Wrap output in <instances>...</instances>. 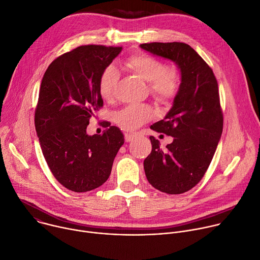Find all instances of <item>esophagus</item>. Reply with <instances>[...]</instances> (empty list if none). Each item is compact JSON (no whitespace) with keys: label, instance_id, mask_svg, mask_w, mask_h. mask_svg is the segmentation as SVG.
Wrapping results in <instances>:
<instances>
[{"label":"esophagus","instance_id":"esophagus-1","mask_svg":"<svg viewBox=\"0 0 260 260\" xmlns=\"http://www.w3.org/2000/svg\"><path fill=\"white\" fill-rule=\"evenodd\" d=\"M135 135L134 134H128V133H125L124 134V141L125 142H131V141H133L134 139H135Z\"/></svg>","mask_w":260,"mask_h":260}]
</instances>
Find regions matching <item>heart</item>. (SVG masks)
I'll list each match as a JSON object with an SVG mask.
<instances>
[{"instance_id": "1", "label": "heart", "mask_w": 260, "mask_h": 260, "mask_svg": "<svg viewBox=\"0 0 260 260\" xmlns=\"http://www.w3.org/2000/svg\"><path fill=\"white\" fill-rule=\"evenodd\" d=\"M124 64L137 76L148 82V91L160 104H171L178 95L182 77L175 67H167L159 58L145 52H136L126 57ZM119 80V73L114 66H108L99 80V91L106 101L113 100ZM154 115L148 104H131L119 110L115 115L117 124L124 131H135L149 121Z\"/></svg>"}]
</instances>
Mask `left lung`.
<instances>
[{
  "label": "left lung",
  "mask_w": 260,
  "mask_h": 260,
  "mask_svg": "<svg viewBox=\"0 0 260 260\" xmlns=\"http://www.w3.org/2000/svg\"><path fill=\"white\" fill-rule=\"evenodd\" d=\"M146 51L175 61L181 89L166 118L151 129L174 137L160 149L150 137L152 150L144 160L147 180L161 192L180 194L193 188L206 174L223 128L217 79L209 64L188 44L144 43Z\"/></svg>",
  "instance_id": "1"
}]
</instances>
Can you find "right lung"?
I'll return each mask as SVG.
<instances>
[{
    "mask_svg": "<svg viewBox=\"0 0 260 260\" xmlns=\"http://www.w3.org/2000/svg\"><path fill=\"white\" fill-rule=\"evenodd\" d=\"M121 49L79 46L56 57L43 76L35 110L36 132L52 175L74 192L103 185L124 143L120 129L108 121H103L102 135L86 133L89 119L104 105L101 74Z\"/></svg>",
    "mask_w": 260,
    "mask_h": 260,
    "instance_id": "1",
    "label": "right lung"
}]
</instances>
